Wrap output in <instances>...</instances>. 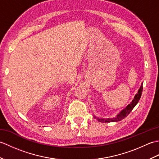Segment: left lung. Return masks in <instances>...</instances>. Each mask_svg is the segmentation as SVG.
Instances as JSON below:
<instances>
[{"label":"left lung","mask_w":159,"mask_h":159,"mask_svg":"<svg viewBox=\"0 0 159 159\" xmlns=\"http://www.w3.org/2000/svg\"><path fill=\"white\" fill-rule=\"evenodd\" d=\"M142 91H143V86L141 85L139 89L138 90L137 93L134 96V99L132 100V102L128 104V105L124 109L121 110L120 111V113H118L116 117H112V118H98L96 116H94V117L96 118L97 120L100 121V122H115V121H119L122 120L124 119L125 117H127V116L129 114L132 110L133 109V108L136 106V104L139 102L140 100V98L141 96V93H142Z\"/></svg>","instance_id":"1"}]
</instances>
